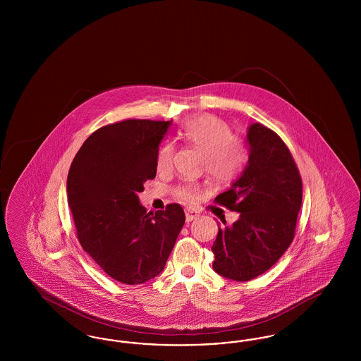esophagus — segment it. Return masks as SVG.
I'll list each match as a JSON object with an SVG mask.
<instances>
[{"label": "esophagus", "mask_w": 361, "mask_h": 361, "mask_svg": "<svg viewBox=\"0 0 361 361\" xmlns=\"http://www.w3.org/2000/svg\"><path fill=\"white\" fill-rule=\"evenodd\" d=\"M197 216H199V214H197L196 211H193V209H187V211H185V221H187L188 224L189 222H192L193 219H196Z\"/></svg>", "instance_id": "34e87169"}]
</instances>
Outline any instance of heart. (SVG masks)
<instances>
[{"label":"heart","mask_w":361,"mask_h":361,"mask_svg":"<svg viewBox=\"0 0 361 361\" xmlns=\"http://www.w3.org/2000/svg\"><path fill=\"white\" fill-rule=\"evenodd\" d=\"M180 137L206 157L207 173L216 181L234 180L247 161L245 145L234 137L227 123L215 116L203 115L190 119L183 126ZM173 154L174 149L171 143L159 149L157 157L158 172H168L172 168ZM174 193L188 203L196 202L199 197V189L193 184L180 185Z\"/></svg>","instance_id":"b5f03b06"}]
</instances>
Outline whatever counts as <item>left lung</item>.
<instances>
[{
    "label": "left lung",
    "mask_w": 361,
    "mask_h": 361,
    "mask_svg": "<svg viewBox=\"0 0 361 361\" xmlns=\"http://www.w3.org/2000/svg\"><path fill=\"white\" fill-rule=\"evenodd\" d=\"M246 142L249 159L243 172L215 197L240 218L231 226H218L211 247L214 271L235 281L252 280L275 265L291 245L302 206V178L281 137L253 123Z\"/></svg>",
    "instance_id": "left-lung-1"
}]
</instances>
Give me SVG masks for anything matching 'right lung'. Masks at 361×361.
Wrapping results in <instances>:
<instances>
[{"instance_id":"add662e5","label":"right lung","mask_w":361,"mask_h":361,"mask_svg":"<svg viewBox=\"0 0 361 361\" xmlns=\"http://www.w3.org/2000/svg\"><path fill=\"white\" fill-rule=\"evenodd\" d=\"M171 121L128 119L86 139L68 176L77 237L104 272L128 286L159 275L185 224L180 204L147 212L137 193L157 174L159 143Z\"/></svg>"}]
</instances>
